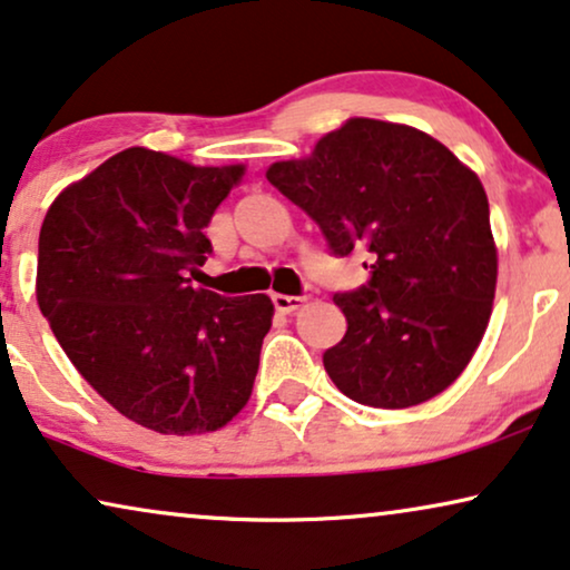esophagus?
<instances>
[{
    "label": "esophagus",
    "mask_w": 570,
    "mask_h": 570,
    "mask_svg": "<svg viewBox=\"0 0 570 570\" xmlns=\"http://www.w3.org/2000/svg\"><path fill=\"white\" fill-rule=\"evenodd\" d=\"M273 305H276L278 313L289 315L294 313V309L302 307V302H305V297H289V294H273Z\"/></svg>",
    "instance_id": "34e87169"
}]
</instances>
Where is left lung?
<instances>
[{"label": "left lung", "instance_id": "left-lung-1", "mask_svg": "<svg viewBox=\"0 0 570 570\" xmlns=\"http://www.w3.org/2000/svg\"><path fill=\"white\" fill-rule=\"evenodd\" d=\"M265 177L321 226L333 255H373L367 284L333 294L346 315L344 338L323 354L336 389L375 409L416 406L449 389L495 299L480 177L428 132L364 117Z\"/></svg>", "mask_w": 570, "mask_h": 570}]
</instances>
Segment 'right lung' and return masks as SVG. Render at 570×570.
I'll return each mask as SVG.
<instances>
[{
  "label": "right lung",
  "mask_w": 570,
  "mask_h": 570,
  "mask_svg": "<svg viewBox=\"0 0 570 570\" xmlns=\"http://www.w3.org/2000/svg\"><path fill=\"white\" fill-rule=\"evenodd\" d=\"M242 174L127 148L67 187L38 234L36 297L59 346L98 396L161 435L224 428L253 393L273 302L187 278Z\"/></svg>",
  "instance_id": "1"
}]
</instances>
